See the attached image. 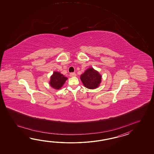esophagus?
Returning <instances> with one entry per match:
<instances>
[{"label": "esophagus", "instance_id": "esophagus-1", "mask_svg": "<svg viewBox=\"0 0 154 154\" xmlns=\"http://www.w3.org/2000/svg\"><path fill=\"white\" fill-rule=\"evenodd\" d=\"M70 76L72 77H74V76H76V74L75 72H71L70 74Z\"/></svg>", "mask_w": 154, "mask_h": 154}]
</instances>
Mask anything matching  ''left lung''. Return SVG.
<instances>
[{
  "mask_svg": "<svg viewBox=\"0 0 154 154\" xmlns=\"http://www.w3.org/2000/svg\"><path fill=\"white\" fill-rule=\"evenodd\" d=\"M80 79L85 88L88 89L97 88L101 82L102 76L98 71L90 67L80 76Z\"/></svg>",
  "mask_w": 154,
  "mask_h": 154,
  "instance_id": "obj_1",
  "label": "left lung"
}]
</instances>
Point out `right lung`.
<instances>
[{
  "label": "right lung",
  "mask_w": 154,
  "mask_h": 154,
  "mask_svg": "<svg viewBox=\"0 0 154 154\" xmlns=\"http://www.w3.org/2000/svg\"><path fill=\"white\" fill-rule=\"evenodd\" d=\"M67 79L68 78L60 72H54L52 75L51 76L49 85L52 88L56 90H60Z\"/></svg>",
  "instance_id": "right-lung-1"
}]
</instances>
